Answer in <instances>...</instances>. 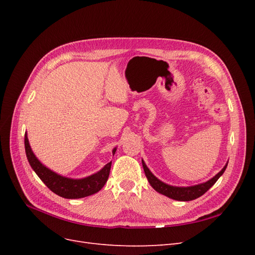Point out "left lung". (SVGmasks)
Instances as JSON below:
<instances>
[{
  "label": "left lung",
  "instance_id": "1",
  "mask_svg": "<svg viewBox=\"0 0 255 255\" xmlns=\"http://www.w3.org/2000/svg\"><path fill=\"white\" fill-rule=\"evenodd\" d=\"M141 161H142L144 174L151 186L157 192H159V194L164 195L170 199L176 200V201H191V200H195L204 195L205 192L210 189L216 182H217V180L223 174L228 166V163H227L226 166L221 169V171H219L215 176H213L211 180L198 185H192V186L184 187V186H172V185H169L164 183L163 181H160L150 171V169L146 167L144 161L143 160Z\"/></svg>",
  "mask_w": 255,
  "mask_h": 255
}]
</instances>
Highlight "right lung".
Returning a JSON list of instances; mask_svg holds the SVG:
<instances>
[{"label":"right lung","instance_id":"add662e5","mask_svg":"<svg viewBox=\"0 0 255 255\" xmlns=\"http://www.w3.org/2000/svg\"><path fill=\"white\" fill-rule=\"evenodd\" d=\"M24 145L26 157L30 167L39 176V179L47 185L48 188H50V190L59 197L66 199H80L91 196L99 190H101L107 180H109L112 161L106 164L101 170L89 176L83 177V179H70V177H66L52 171L51 169L45 167L36 157L29 145L26 133L24 136ZM116 150H117V148L113 149V155Z\"/></svg>","mask_w":255,"mask_h":255}]
</instances>
